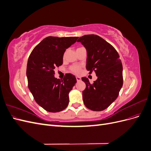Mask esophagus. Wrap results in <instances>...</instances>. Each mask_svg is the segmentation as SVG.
<instances>
[{"label": "esophagus", "mask_w": 151, "mask_h": 151, "mask_svg": "<svg viewBox=\"0 0 151 151\" xmlns=\"http://www.w3.org/2000/svg\"><path fill=\"white\" fill-rule=\"evenodd\" d=\"M76 78L77 81H80L81 80V78L80 77H79V76H76Z\"/></svg>", "instance_id": "obj_1"}]
</instances>
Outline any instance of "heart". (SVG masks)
Here are the masks:
<instances>
[{"label":"heart","mask_w":151,"mask_h":151,"mask_svg":"<svg viewBox=\"0 0 151 151\" xmlns=\"http://www.w3.org/2000/svg\"><path fill=\"white\" fill-rule=\"evenodd\" d=\"M71 70L74 73H76V74H79L81 72V68L78 66H73L71 67Z\"/></svg>","instance_id":"b5f03b06"}]
</instances>
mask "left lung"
I'll return each instance as SVG.
<instances>
[{"mask_svg":"<svg viewBox=\"0 0 151 151\" xmlns=\"http://www.w3.org/2000/svg\"><path fill=\"white\" fill-rule=\"evenodd\" d=\"M87 51L86 69L95 72L98 79L90 83L86 77L81 79L86 88L83 91L85 106L93 111H103L117 98L123 86V67L116 50L106 41L95 35L80 37Z\"/></svg>","mask_w":151,"mask_h":151,"instance_id":"8db88e82","label":"left lung"}]
</instances>
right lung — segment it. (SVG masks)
<instances>
[{"label":"right lung","instance_id":"obj_1","mask_svg":"<svg viewBox=\"0 0 151 151\" xmlns=\"http://www.w3.org/2000/svg\"><path fill=\"white\" fill-rule=\"evenodd\" d=\"M77 39L48 36L35 47L29 57L26 68L28 88L35 101L47 111L59 112L68 106V93L76 78L66 74L62 80L57 79L54 70L62 65L66 49Z\"/></svg>","mask_w":151,"mask_h":151}]
</instances>
